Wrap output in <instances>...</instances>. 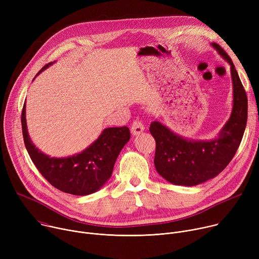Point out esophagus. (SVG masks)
I'll use <instances>...</instances> for the list:
<instances>
[{"mask_svg":"<svg viewBox=\"0 0 259 259\" xmlns=\"http://www.w3.org/2000/svg\"><path fill=\"white\" fill-rule=\"evenodd\" d=\"M144 130L143 124L139 120H135L131 125V132L133 135H139Z\"/></svg>","mask_w":259,"mask_h":259,"instance_id":"obj_1","label":"esophagus"}]
</instances>
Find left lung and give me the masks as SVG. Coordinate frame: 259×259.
Returning a JSON list of instances; mask_svg holds the SVG:
<instances>
[{
    "mask_svg": "<svg viewBox=\"0 0 259 259\" xmlns=\"http://www.w3.org/2000/svg\"><path fill=\"white\" fill-rule=\"evenodd\" d=\"M212 46L231 64L234 88L233 112L218 137L211 141L189 140L159 122H153L150 127L156 140V169L177 186H197L218 175L234 158L246 128L248 99L244 86L228 53L216 43Z\"/></svg>",
    "mask_w": 259,
    "mask_h": 259,
    "instance_id": "obj_1",
    "label": "left lung"
}]
</instances>
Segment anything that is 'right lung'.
<instances>
[{
	"instance_id": "add662e5",
	"label": "right lung",
	"mask_w": 259,
	"mask_h": 259,
	"mask_svg": "<svg viewBox=\"0 0 259 259\" xmlns=\"http://www.w3.org/2000/svg\"><path fill=\"white\" fill-rule=\"evenodd\" d=\"M51 63L46 64L39 73ZM21 125L25 147L36 169L54 188L75 196L90 195L103 186L112 175L116 160L130 138V130L126 126L106 128L81 154L67 158H50L38 150L28 136L25 103L21 113Z\"/></svg>"
}]
</instances>
